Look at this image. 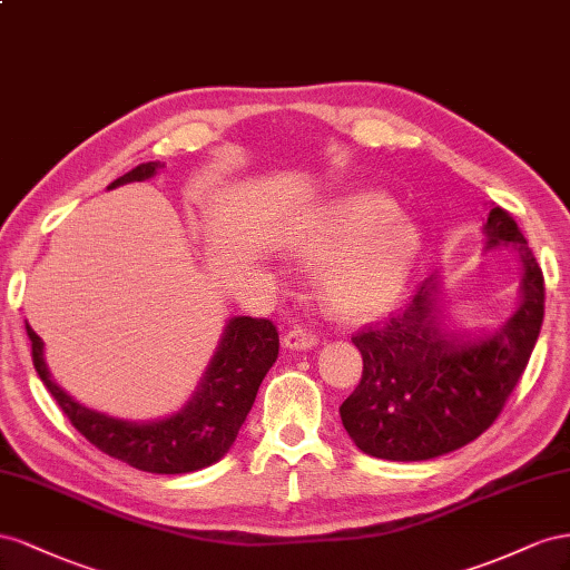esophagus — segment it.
I'll list each match as a JSON object with an SVG mask.
<instances>
[{"instance_id":"esophagus-1","label":"esophagus","mask_w":570,"mask_h":570,"mask_svg":"<svg viewBox=\"0 0 570 570\" xmlns=\"http://www.w3.org/2000/svg\"><path fill=\"white\" fill-rule=\"evenodd\" d=\"M317 341H320V338H317L315 332L305 330V327H294V330H291V332L282 338V344H284V348H288V351H307V348H315Z\"/></svg>"}]
</instances>
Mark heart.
Returning <instances> with one entry per match:
<instances>
[{
    "instance_id": "b5f03b06",
    "label": "heart",
    "mask_w": 570,
    "mask_h": 570,
    "mask_svg": "<svg viewBox=\"0 0 570 570\" xmlns=\"http://www.w3.org/2000/svg\"><path fill=\"white\" fill-rule=\"evenodd\" d=\"M294 250L322 265V286L348 315L392 307L409 284L422 234L389 195L361 188L324 205L294 236Z\"/></svg>"
}]
</instances>
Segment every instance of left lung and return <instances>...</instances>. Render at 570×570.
Wrapping results in <instances>:
<instances>
[{"mask_svg": "<svg viewBox=\"0 0 570 570\" xmlns=\"http://www.w3.org/2000/svg\"><path fill=\"white\" fill-rule=\"evenodd\" d=\"M484 234V253L509 248L523 272L507 322L492 332L451 330L432 274L401 313L353 336L363 377L338 413L367 456L430 461L470 444L523 375L544 320V276L507 209L492 205Z\"/></svg>", "mask_w": 570, "mask_h": 570, "instance_id": "obj_1", "label": "left lung"}]
</instances>
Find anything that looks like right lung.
Here are the masks:
<instances>
[{
  "instance_id": "add662e5",
  "label": "right lung",
  "mask_w": 570,
  "mask_h": 570,
  "mask_svg": "<svg viewBox=\"0 0 570 570\" xmlns=\"http://www.w3.org/2000/svg\"><path fill=\"white\" fill-rule=\"evenodd\" d=\"M161 167L165 165L159 161H145L111 181L109 188L145 181ZM26 332L32 346V365L71 425L107 456L157 475L193 473L217 463L236 442L257 389L279 355V334L269 320L232 317L213 361L184 409L167 417L138 422L111 417L71 399L52 380L45 363L42 338L30 330L28 322Z\"/></svg>"
}]
</instances>
